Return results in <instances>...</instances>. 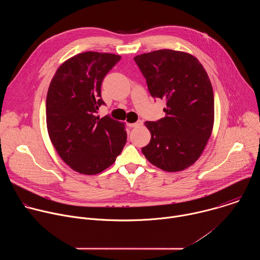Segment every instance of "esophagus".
<instances>
[{
  "instance_id": "esophagus-1",
  "label": "esophagus",
  "mask_w": 260,
  "mask_h": 260,
  "mask_svg": "<svg viewBox=\"0 0 260 260\" xmlns=\"http://www.w3.org/2000/svg\"><path fill=\"white\" fill-rule=\"evenodd\" d=\"M128 125H129L131 127H139V126L143 125V121H142V120H138V121L135 122V123H128Z\"/></svg>"
}]
</instances>
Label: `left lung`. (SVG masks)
<instances>
[{
	"mask_svg": "<svg viewBox=\"0 0 260 260\" xmlns=\"http://www.w3.org/2000/svg\"><path fill=\"white\" fill-rule=\"evenodd\" d=\"M152 98L167 101L166 116L146 121L151 140L145 157L166 172L193 165L210 139L214 123V93L203 64L193 55L161 49L134 57Z\"/></svg>",
	"mask_w": 260,
	"mask_h": 260,
	"instance_id": "obj_1",
	"label": "left lung"
}]
</instances>
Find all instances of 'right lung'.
<instances>
[{
    "instance_id": "obj_1",
    "label": "right lung",
    "mask_w": 260,
    "mask_h": 260,
    "mask_svg": "<svg viewBox=\"0 0 260 260\" xmlns=\"http://www.w3.org/2000/svg\"><path fill=\"white\" fill-rule=\"evenodd\" d=\"M121 56L87 51L66 60L53 76L46 98L49 138L74 171L95 175L111 165L126 143L124 123L95 116L105 102L103 79Z\"/></svg>"
}]
</instances>
